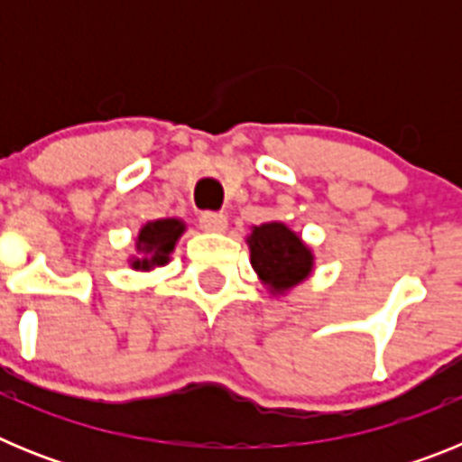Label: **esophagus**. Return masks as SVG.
Wrapping results in <instances>:
<instances>
[{"label":"esophagus","mask_w":462,"mask_h":462,"mask_svg":"<svg viewBox=\"0 0 462 462\" xmlns=\"http://www.w3.org/2000/svg\"><path fill=\"white\" fill-rule=\"evenodd\" d=\"M199 222H201V226L206 228V231H224V228H226V217H224L222 212H201Z\"/></svg>","instance_id":"esophagus-1"}]
</instances>
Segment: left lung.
Segmentation results:
<instances>
[{
    "instance_id": "left-lung-1",
    "label": "left lung",
    "mask_w": 462,
    "mask_h": 462,
    "mask_svg": "<svg viewBox=\"0 0 462 462\" xmlns=\"http://www.w3.org/2000/svg\"><path fill=\"white\" fill-rule=\"evenodd\" d=\"M252 266L273 291L296 287L312 271V254L284 224L268 222L254 226L250 236Z\"/></svg>"
}]
</instances>
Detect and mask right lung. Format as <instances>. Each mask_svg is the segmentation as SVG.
I'll list each match as a JSON object with an SVG mask.
<instances>
[{
	"mask_svg": "<svg viewBox=\"0 0 462 462\" xmlns=\"http://www.w3.org/2000/svg\"><path fill=\"white\" fill-rule=\"evenodd\" d=\"M185 231L178 219H157L141 228L138 234V250L143 252V259L134 261V268H152L164 266L169 261V254L173 252L175 240L180 238Z\"/></svg>",
	"mask_w": 462,
	"mask_h": 462,
	"instance_id": "add662e5",
	"label": "right lung"
}]
</instances>
